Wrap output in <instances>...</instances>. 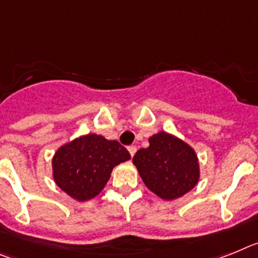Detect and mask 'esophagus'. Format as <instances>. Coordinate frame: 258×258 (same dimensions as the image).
I'll use <instances>...</instances> for the list:
<instances>
[{"instance_id": "esophagus-1", "label": "esophagus", "mask_w": 258, "mask_h": 258, "mask_svg": "<svg viewBox=\"0 0 258 258\" xmlns=\"http://www.w3.org/2000/svg\"><path fill=\"white\" fill-rule=\"evenodd\" d=\"M128 152H130V154H131V157L135 156V153H136V147H135V145H130V147H128Z\"/></svg>"}]
</instances>
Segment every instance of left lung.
Here are the masks:
<instances>
[{"instance_id":"obj_1","label":"left lung","mask_w":258,"mask_h":258,"mask_svg":"<svg viewBox=\"0 0 258 258\" xmlns=\"http://www.w3.org/2000/svg\"><path fill=\"white\" fill-rule=\"evenodd\" d=\"M132 162L148 189L163 200L182 197L200 178L194 148L163 131L151 136L149 147L139 149Z\"/></svg>"}]
</instances>
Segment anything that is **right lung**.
Wrapping results in <instances>:
<instances>
[{
	"label": "right lung",
	"mask_w": 258,
	"mask_h": 258,
	"mask_svg": "<svg viewBox=\"0 0 258 258\" xmlns=\"http://www.w3.org/2000/svg\"><path fill=\"white\" fill-rule=\"evenodd\" d=\"M130 158L128 151L115 140L88 134L55 152L51 161L53 178L75 200H91L104 189L114 167Z\"/></svg>",
	"instance_id": "obj_1"
}]
</instances>
